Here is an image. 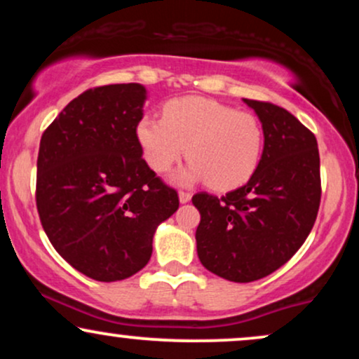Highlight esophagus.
Returning a JSON list of instances; mask_svg holds the SVG:
<instances>
[{
    "label": "esophagus",
    "mask_w": 359,
    "mask_h": 359,
    "mask_svg": "<svg viewBox=\"0 0 359 359\" xmlns=\"http://www.w3.org/2000/svg\"><path fill=\"white\" fill-rule=\"evenodd\" d=\"M192 199V194L191 192H185V191H180L179 192V201L182 204H185V203H189V201Z\"/></svg>",
    "instance_id": "34e87169"
}]
</instances>
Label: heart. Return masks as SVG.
Segmentation results:
<instances>
[{"instance_id":"1","label":"heart","mask_w":359,"mask_h":359,"mask_svg":"<svg viewBox=\"0 0 359 359\" xmlns=\"http://www.w3.org/2000/svg\"><path fill=\"white\" fill-rule=\"evenodd\" d=\"M137 138L147 163L167 172L182 158L189 165L177 175L182 184L208 180L219 191L245 184L262 158V121L250 111H238L205 97L185 96L167 102L163 118L145 114Z\"/></svg>"}]
</instances>
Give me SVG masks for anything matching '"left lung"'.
<instances>
[{
    "mask_svg": "<svg viewBox=\"0 0 359 359\" xmlns=\"http://www.w3.org/2000/svg\"><path fill=\"white\" fill-rule=\"evenodd\" d=\"M265 133L255 174L243 187L216 197L199 192L201 263L238 283L273 273L295 255L314 226L320 204L317 140L294 114L271 102L243 100Z\"/></svg>",
    "mask_w": 359,
    "mask_h": 359,
    "instance_id": "8db88e82",
    "label": "left lung"
}]
</instances>
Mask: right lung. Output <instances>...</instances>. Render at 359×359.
I'll list each match as a JSON object with an SVG mask.
<instances>
[{
  "instance_id": "1",
  "label": "right lung",
  "mask_w": 359,
  "mask_h": 359,
  "mask_svg": "<svg viewBox=\"0 0 359 359\" xmlns=\"http://www.w3.org/2000/svg\"><path fill=\"white\" fill-rule=\"evenodd\" d=\"M145 100L137 82L89 89L40 140L35 197L43 231L69 265L97 282L142 270L158 224L179 209L175 189L142 158Z\"/></svg>"
}]
</instances>
